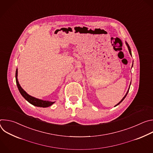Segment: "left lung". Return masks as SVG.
<instances>
[{
    "mask_svg": "<svg viewBox=\"0 0 153 153\" xmlns=\"http://www.w3.org/2000/svg\"><path fill=\"white\" fill-rule=\"evenodd\" d=\"M125 44L126 45V46H127V47H128V50H129V54H130V55L131 56H132V54H131V48H130V47H129V45L128 44V43L126 42H125ZM133 65H132V67H133ZM131 82H130V84H129V88H128V91H127V92H126V94L125 95V96L122 98V99L116 105H115L114 106V107L115 106H117L118 105H119L123 100H124V99L126 97V95H127V94H128V91H129V88H130V85H131Z\"/></svg>",
    "mask_w": 153,
    "mask_h": 153,
    "instance_id": "8db88e82",
    "label": "left lung"
}]
</instances>
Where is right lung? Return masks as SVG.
Returning <instances> with one entry per match:
<instances>
[{"label": "right lung", "mask_w": 153, "mask_h": 153, "mask_svg": "<svg viewBox=\"0 0 153 153\" xmlns=\"http://www.w3.org/2000/svg\"><path fill=\"white\" fill-rule=\"evenodd\" d=\"M17 73H18V71H17V68L16 71V84L17 86V88L19 89V91L20 93L21 94V95L22 96L25 98V99L26 100H27L30 103H31L33 105L36 106L47 108V107L51 106L53 103H55V102H51V101H49V100H43L39 99L36 98L34 97H33V96L29 95L25 90H24V89L22 88L21 86L20 85L18 79H17V75H18Z\"/></svg>", "instance_id": "right-lung-1"}]
</instances>
